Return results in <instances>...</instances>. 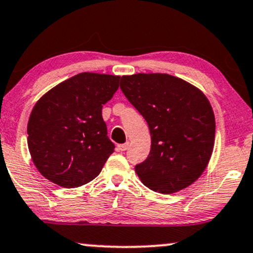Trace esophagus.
I'll return each instance as SVG.
<instances>
[{"label":"esophagus","mask_w":253,"mask_h":253,"mask_svg":"<svg viewBox=\"0 0 253 253\" xmlns=\"http://www.w3.org/2000/svg\"><path fill=\"white\" fill-rule=\"evenodd\" d=\"M128 146H129V142H126V144H121V145H118L117 150H118L119 152H124V151H126L127 148H128Z\"/></svg>","instance_id":"esophagus-1"}]
</instances>
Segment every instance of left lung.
I'll return each mask as SVG.
<instances>
[{
    "instance_id": "obj_1",
    "label": "left lung",
    "mask_w": 253,
    "mask_h": 253,
    "mask_svg": "<svg viewBox=\"0 0 253 253\" xmlns=\"http://www.w3.org/2000/svg\"><path fill=\"white\" fill-rule=\"evenodd\" d=\"M120 87L150 128V154L135 166L142 184L163 194L192 185L208 167L214 146V114L205 94L164 73L124 75Z\"/></svg>"
}]
</instances>
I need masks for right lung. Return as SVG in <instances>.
<instances>
[{
  "label": "right lung",
  "mask_w": 253,
  "mask_h": 253,
  "mask_svg": "<svg viewBox=\"0 0 253 253\" xmlns=\"http://www.w3.org/2000/svg\"><path fill=\"white\" fill-rule=\"evenodd\" d=\"M120 77L84 72L43 94L28 120V148L38 171L66 188L99 175L114 152L102 119V105L119 88Z\"/></svg>",
  "instance_id": "right-lung-1"
}]
</instances>
